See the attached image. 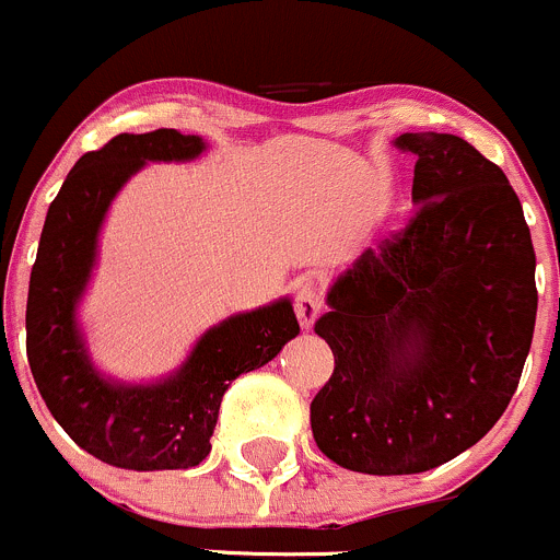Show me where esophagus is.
Masks as SVG:
<instances>
[{
    "label": "esophagus",
    "instance_id": "1",
    "mask_svg": "<svg viewBox=\"0 0 560 560\" xmlns=\"http://www.w3.org/2000/svg\"><path fill=\"white\" fill-rule=\"evenodd\" d=\"M320 310H324V296H320L318 285L302 282V285L296 288V299H293V313H296L299 324H302L304 329H310V326L315 324V318L320 315Z\"/></svg>",
    "mask_w": 560,
    "mask_h": 560
}]
</instances>
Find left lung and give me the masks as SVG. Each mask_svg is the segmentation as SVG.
<instances>
[{
	"label": "left lung",
	"instance_id": "obj_1",
	"mask_svg": "<svg viewBox=\"0 0 560 560\" xmlns=\"http://www.w3.org/2000/svg\"><path fill=\"white\" fill-rule=\"evenodd\" d=\"M417 154L406 229L331 285L315 335L335 373L310 402L318 450L359 474H419L501 419L536 324V256L517 192L450 132H402Z\"/></svg>",
	"mask_w": 560,
	"mask_h": 560
}]
</instances>
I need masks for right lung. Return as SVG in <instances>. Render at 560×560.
<instances>
[{
  "instance_id": "add662e5",
  "label": "right lung",
  "mask_w": 560,
  "mask_h": 560,
  "mask_svg": "<svg viewBox=\"0 0 560 560\" xmlns=\"http://www.w3.org/2000/svg\"><path fill=\"white\" fill-rule=\"evenodd\" d=\"M198 136L119 132L86 152L48 207L26 296V357L65 433L97 460L130 470L192 468L209 455L231 381L261 368L299 335L288 299L209 329L174 378L116 386L100 378L75 331V302L90 280L94 242L110 198L147 160H190Z\"/></svg>"
}]
</instances>
